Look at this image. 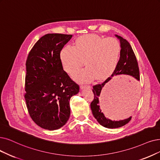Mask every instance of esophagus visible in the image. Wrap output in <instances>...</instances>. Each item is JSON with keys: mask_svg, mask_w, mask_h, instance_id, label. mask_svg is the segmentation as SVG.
Masks as SVG:
<instances>
[{"mask_svg": "<svg viewBox=\"0 0 160 160\" xmlns=\"http://www.w3.org/2000/svg\"><path fill=\"white\" fill-rule=\"evenodd\" d=\"M80 88L81 89H83L85 88H91V85H81L80 86Z\"/></svg>", "mask_w": 160, "mask_h": 160, "instance_id": "34e87169", "label": "esophagus"}]
</instances>
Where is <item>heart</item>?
<instances>
[{
  "label": "heart",
  "instance_id": "b5f03b06",
  "mask_svg": "<svg viewBox=\"0 0 160 160\" xmlns=\"http://www.w3.org/2000/svg\"><path fill=\"white\" fill-rule=\"evenodd\" d=\"M119 42L114 38L86 35L76 39L75 47L66 46L60 53L62 65L69 74H73L84 63L86 68L74 75L81 82H90L94 78L101 80L116 69L120 56Z\"/></svg>",
  "mask_w": 160,
  "mask_h": 160
}]
</instances>
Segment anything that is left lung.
Segmentation results:
<instances>
[{
    "label": "left lung",
    "instance_id": "left-lung-1",
    "mask_svg": "<svg viewBox=\"0 0 160 160\" xmlns=\"http://www.w3.org/2000/svg\"><path fill=\"white\" fill-rule=\"evenodd\" d=\"M116 37L119 39L121 44V52L118 63L110 78H108L102 84L93 86L92 92L94 95V98L91 104V108L93 116L101 125L109 129H116L126 125L131 121V117L123 120L112 121L104 116V113L101 112L98 99L102 87H104L106 82L109 81L114 75L121 74L129 75L133 77L138 81L140 80L138 62L131 46L129 42L123 39V37L117 35H116ZM135 94H136L135 92L126 93L120 97L113 98V99L111 100L110 103L111 104H112V107L117 110H126L127 108H130L131 104H132V102L135 100Z\"/></svg>",
    "mask_w": 160,
    "mask_h": 160
}]
</instances>
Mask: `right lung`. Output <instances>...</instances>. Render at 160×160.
Wrapping results in <instances>:
<instances>
[{"instance_id": "1", "label": "right lung", "mask_w": 160, "mask_h": 160, "mask_svg": "<svg viewBox=\"0 0 160 160\" xmlns=\"http://www.w3.org/2000/svg\"><path fill=\"white\" fill-rule=\"evenodd\" d=\"M72 35L48 33L31 48L26 60L25 99L29 116L41 128L56 130L70 116L69 100L79 86L63 71L60 52Z\"/></svg>"}]
</instances>
